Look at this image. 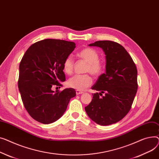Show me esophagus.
<instances>
[{"label":"esophagus","instance_id":"1","mask_svg":"<svg viewBox=\"0 0 159 159\" xmlns=\"http://www.w3.org/2000/svg\"><path fill=\"white\" fill-rule=\"evenodd\" d=\"M76 94L77 95H80V94H83V92L82 91H80V90H76Z\"/></svg>","mask_w":159,"mask_h":159}]
</instances>
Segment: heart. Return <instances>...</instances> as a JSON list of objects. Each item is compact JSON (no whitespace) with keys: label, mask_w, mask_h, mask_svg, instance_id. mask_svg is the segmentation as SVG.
Returning <instances> with one entry per match:
<instances>
[{"label":"heart","mask_w":159,"mask_h":159,"mask_svg":"<svg viewBox=\"0 0 159 159\" xmlns=\"http://www.w3.org/2000/svg\"><path fill=\"white\" fill-rule=\"evenodd\" d=\"M78 57L87 63L85 72L90 73L98 78L103 72V65L99 61V54L95 49L87 48L78 53ZM63 70L68 75H71L74 70V60L71 56L66 57L63 63ZM92 84V78L88 74L76 75L70 78L67 82L69 87L78 90H85Z\"/></svg>","instance_id":"heart-1"}]
</instances>
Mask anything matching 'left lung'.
Here are the masks:
<instances>
[{
  "label": "left lung",
  "mask_w": 159,
  "mask_h": 159,
  "mask_svg": "<svg viewBox=\"0 0 159 159\" xmlns=\"http://www.w3.org/2000/svg\"><path fill=\"white\" fill-rule=\"evenodd\" d=\"M97 46L106 55V73L92 87L99 92L85 107L89 117L99 125H110L123 119L132 108L137 91V69L126 50L119 43L110 40L97 41Z\"/></svg>",
  "instance_id": "left-lung-1"
}]
</instances>
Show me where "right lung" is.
Here are the masks:
<instances>
[{"label":"right lung","instance_id":"obj_1","mask_svg":"<svg viewBox=\"0 0 159 159\" xmlns=\"http://www.w3.org/2000/svg\"><path fill=\"white\" fill-rule=\"evenodd\" d=\"M75 48L72 42L45 39L31 45L23 56L18 87L25 110L39 123L50 124L58 119L76 96L71 88L52 90L62 87L66 80L63 63Z\"/></svg>","mask_w":159,"mask_h":159}]
</instances>
